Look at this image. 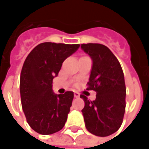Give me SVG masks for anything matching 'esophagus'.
Listing matches in <instances>:
<instances>
[{
	"label": "esophagus",
	"mask_w": 149,
	"mask_h": 149,
	"mask_svg": "<svg viewBox=\"0 0 149 149\" xmlns=\"http://www.w3.org/2000/svg\"><path fill=\"white\" fill-rule=\"evenodd\" d=\"M74 97H75V98H79V97H80V95H79V93H77V92H75V93H74Z\"/></svg>",
	"instance_id": "obj_1"
}]
</instances>
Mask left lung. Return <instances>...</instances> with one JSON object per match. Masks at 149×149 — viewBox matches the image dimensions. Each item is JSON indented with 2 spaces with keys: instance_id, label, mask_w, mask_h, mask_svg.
I'll return each instance as SVG.
<instances>
[{
  "instance_id": "1",
  "label": "left lung",
  "mask_w": 149,
  "mask_h": 149,
  "mask_svg": "<svg viewBox=\"0 0 149 149\" xmlns=\"http://www.w3.org/2000/svg\"><path fill=\"white\" fill-rule=\"evenodd\" d=\"M81 48L92 59L87 90L96 92V99L85 102L81 110L86 127L91 134L105 137L121 127L125 109V85L123 71L116 56L102 44H81Z\"/></svg>"
}]
</instances>
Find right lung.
I'll return each instance as SVG.
<instances>
[{"instance_id": "add662e5", "label": "right lung", "mask_w": 149, "mask_h": 149, "mask_svg": "<svg viewBox=\"0 0 149 149\" xmlns=\"http://www.w3.org/2000/svg\"><path fill=\"white\" fill-rule=\"evenodd\" d=\"M79 47V44L40 43L24 61L20 75L22 108L28 125L39 134L56 133L65 125L73 92L56 95L52 90V82L63 62Z\"/></svg>"}]
</instances>
